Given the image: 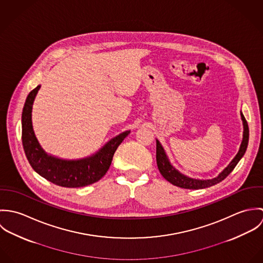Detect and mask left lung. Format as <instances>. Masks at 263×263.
<instances>
[{
  "label": "left lung",
  "instance_id": "left-lung-1",
  "mask_svg": "<svg viewBox=\"0 0 263 263\" xmlns=\"http://www.w3.org/2000/svg\"><path fill=\"white\" fill-rule=\"evenodd\" d=\"M241 119L243 121V140L240 145V149L238 151L237 155L234 157V159L230 162V164L226 167L225 169L217 176L211 179H197V178H191L189 176L184 175L180 171H178L171 163L170 160L164 150L161 143L156 140V160L157 165L160 173L162 176L172 183L175 186L178 187L186 188V189H202V188L210 187L217 183H220L222 180H224L226 177L234 170L238 162L241 160V158L244 156L247 146H248V140H249V128L247 121L241 112Z\"/></svg>",
  "mask_w": 263,
  "mask_h": 263
}]
</instances>
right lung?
I'll return each mask as SVG.
<instances>
[{
	"instance_id": "add662e5",
	"label": "right lung",
	"mask_w": 263,
	"mask_h": 263,
	"mask_svg": "<svg viewBox=\"0 0 263 263\" xmlns=\"http://www.w3.org/2000/svg\"><path fill=\"white\" fill-rule=\"evenodd\" d=\"M40 87L38 85L28 94L22 112V144L29 164L40 176L59 186L84 187L97 182L109 169L115 151L130 130L114 137L86 158L65 160L49 155L39 145L32 126V105Z\"/></svg>"
}]
</instances>
